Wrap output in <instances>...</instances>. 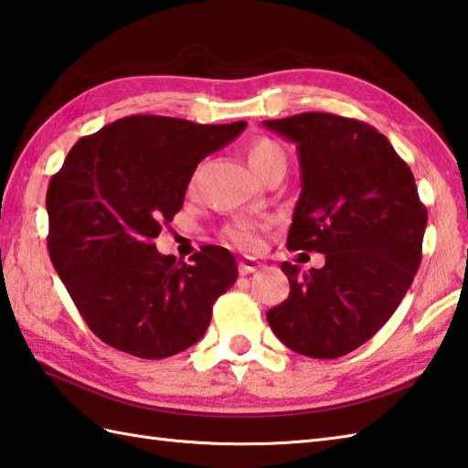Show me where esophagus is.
I'll return each mask as SVG.
<instances>
[{
	"label": "esophagus",
	"instance_id": "esophagus-1",
	"mask_svg": "<svg viewBox=\"0 0 468 468\" xmlns=\"http://www.w3.org/2000/svg\"><path fill=\"white\" fill-rule=\"evenodd\" d=\"M259 269H261V262L256 261V259H242L240 264H238V271H240L242 276L252 274V272H256Z\"/></svg>",
	"mask_w": 468,
	"mask_h": 468
}]
</instances>
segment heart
Instances as JSON below:
<instances>
[{"mask_svg":"<svg viewBox=\"0 0 468 468\" xmlns=\"http://www.w3.org/2000/svg\"><path fill=\"white\" fill-rule=\"evenodd\" d=\"M246 161L256 176L262 177L272 169H287V151L279 141L271 137H256L246 147ZM261 224L250 220H238L224 230V236L240 248L259 246Z\"/></svg>","mask_w":468,"mask_h":468,"instance_id":"b5f03b06","label":"heart"}]
</instances>
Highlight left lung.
Listing matches in <instances>:
<instances>
[{"label": "left lung", "mask_w": 468, "mask_h": 468, "mask_svg": "<svg viewBox=\"0 0 468 468\" xmlns=\"http://www.w3.org/2000/svg\"><path fill=\"white\" fill-rule=\"evenodd\" d=\"M297 143L301 196L291 250L325 254L323 269L282 262L289 299L266 313L289 349L335 359L392 317L420 269L426 206L406 161L367 122L331 112L264 121Z\"/></svg>", "instance_id": "8db88e82"}]
</instances>
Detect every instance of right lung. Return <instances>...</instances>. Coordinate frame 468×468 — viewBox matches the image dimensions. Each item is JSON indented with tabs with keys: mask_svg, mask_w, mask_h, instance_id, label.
<instances>
[{
	"mask_svg": "<svg viewBox=\"0 0 468 468\" xmlns=\"http://www.w3.org/2000/svg\"><path fill=\"white\" fill-rule=\"evenodd\" d=\"M244 127L131 114L82 137L52 176L48 252L107 346L164 359L204 337L216 299L236 282L234 256L204 246L189 264L177 262L157 252L154 238L184 206L199 161Z\"/></svg>",
	"mask_w": 468,
	"mask_h": 468,
	"instance_id": "1",
	"label": "right lung"
}]
</instances>
